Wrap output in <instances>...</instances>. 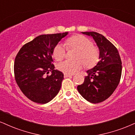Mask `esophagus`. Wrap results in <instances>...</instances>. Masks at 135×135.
I'll return each mask as SVG.
<instances>
[{"label":"esophagus","instance_id":"esophagus-1","mask_svg":"<svg viewBox=\"0 0 135 135\" xmlns=\"http://www.w3.org/2000/svg\"><path fill=\"white\" fill-rule=\"evenodd\" d=\"M73 75L72 74H64V78H68V77H71Z\"/></svg>","mask_w":135,"mask_h":135}]
</instances>
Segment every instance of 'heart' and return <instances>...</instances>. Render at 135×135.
I'll use <instances>...</instances> for the list:
<instances>
[{
  "instance_id": "1",
  "label": "heart",
  "mask_w": 135,
  "mask_h": 135,
  "mask_svg": "<svg viewBox=\"0 0 135 135\" xmlns=\"http://www.w3.org/2000/svg\"><path fill=\"white\" fill-rule=\"evenodd\" d=\"M66 47L58 44L53 51V56L56 61H61L65 57L68 49H76V61H66L57 65V69L64 74H72L79 71L83 66V63L86 68H91L97 64L99 60V51L98 48L93 46V42L82 35H76L66 40Z\"/></svg>"
}]
</instances>
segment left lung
Segmentation results:
<instances>
[{"instance_id": "left-lung-1", "label": "left lung", "mask_w": 135, "mask_h": 135, "mask_svg": "<svg viewBox=\"0 0 135 135\" xmlns=\"http://www.w3.org/2000/svg\"><path fill=\"white\" fill-rule=\"evenodd\" d=\"M91 36L99 49V61L77 89L84 99L91 103L103 102L113 93L118 86L122 72V62L117 48L105 37L96 32H84Z\"/></svg>"}]
</instances>
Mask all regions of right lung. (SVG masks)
<instances>
[{
    "label": "right lung",
    "instance_id": "right-lung-1",
    "mask_svg": "<svg viewBox=\"0 0 135 135\" xmlns=\"http://www.w3.org/2000/svg\"><path fill=\"white\" fill-rule=\"evenodd\" d=\"M68 32L37 36L21 48L15 58V79L30 100L46 104L57 94L64 74L54 69V47ZM49 72L51 75H48Z\"/></svg>",
    "mask_w": 135,
    "mask_h": 135
}]
</instances>
